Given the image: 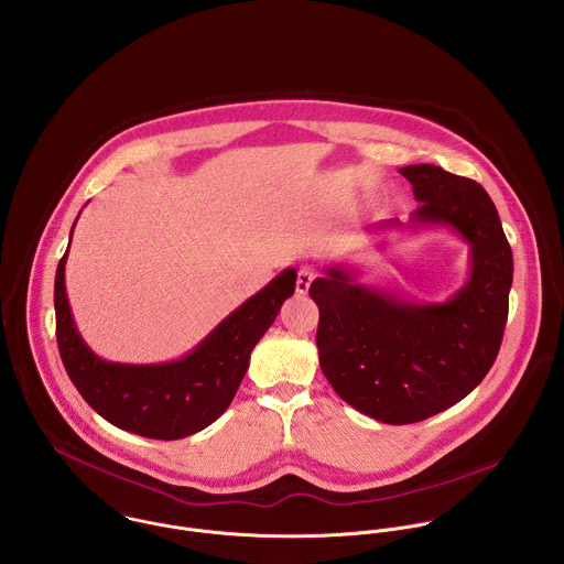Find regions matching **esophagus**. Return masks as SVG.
Returning <instances> with one entry per match:
<instances>
[{
  "label": "esophagus",
  "mask_w": 564,
  "mask_h": 564,
  "mask_svg": "<svg viewBox=\"0 0 564 564\" xmlns=\"http://www.w3.org/2000/svg\"><path fill=\"white\" fill-rule=\"evenodd\" d=\"M317 278V273H315V269H311V267H302L300 271H297V282H295V291L300 293V295H306L308 291H311V284H313V280Z\"/></svg>",
  "instance_id": "esophagus-1"
}]
</instances>
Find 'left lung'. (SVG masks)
Listing matches in <instances>:
<instances>
[{"mask_svg":"<svg viewBox=\"0 0 564 564\" xmlns=\"http://www.w3.org/2000/svg\"><path fill=\"white\" fill-rule=\"evenodd\" d=\"M419 208L403 226L447 228L469 245V278L445 302H412L345 264L311 284L319 365L343 402L382 423H416L465 400L492 367L508 319L512 251L482 186L434 164L400 169Z\"/></svg>","mask_w":564,"mask_h":564,"instance_id":"8db88e82","label":"left lung"}]
</instances>
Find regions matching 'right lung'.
Segmentation results:
<instances>
[{
	"mask_svg": "<svg viewBox=\"0 0 564 564\" xmlns=\"http://www.w3.org/2000/svg\"><path fill=\"white\" fill-rule=\"evenodd\" d=\"M67 253L69 247L58 262L54 282L56 338L63 365L99 416L126 432L159 441L191 436L226 412L247 373L251 349L295 293L297 280L295 269L278 273L177 360L123 365L101 360L84 343L67 300Z\"/></svg>",
	"mask_w": 564,
	"mask_h": 564,
	"instance_id": "1",
	"label": "right lung"
}]
</instances>
